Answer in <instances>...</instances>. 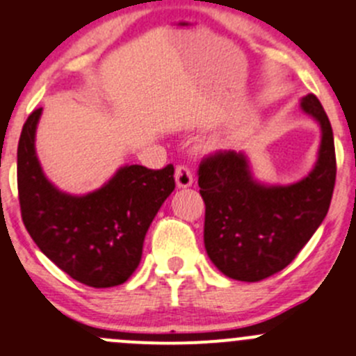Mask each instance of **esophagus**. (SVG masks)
I'll return each instance as SVG.
<instances>
[{
  "label": "esophagus",
  "instance_id": "34e87169",
  "mask_svg": "<svg viewBox=\"0 0 356 356\" xmlns=\"http://www.w3.org/2000/svg\"><path fill=\"white\" fill-rule=\"evenodd\" d=\"M191 184H193V174H191V170L188 167H184V165L175 168V186L179 189H184L189 188Z\"/></svg>",
  "mask_w": 356,
  "mask_h": 356
}]
</instances>
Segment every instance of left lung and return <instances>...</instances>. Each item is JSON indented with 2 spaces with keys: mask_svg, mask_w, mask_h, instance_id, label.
<instances>
[{
  "mask_svg": "<svg viewBox=\"0 0 356 356\" xmlns=\"http://www.w3.org/2000/svg\"><path fill=\"white\" fill-rule=\"evenodd\" d=\"M300 108L320 126L316 161L300 181H260L244 151L218 152L198 168L205 251L227 277L254 283L283 270L327 216L335 184L334 133L316 96H302Z\"/></svg>",
  "mask_w": 356,
  "mask_h": 356,
  "instance_id": "1",
  "label": "left lung"
}]
</instances>
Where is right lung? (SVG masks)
<instances>
[{
	"instance_id": "1",
	"label": "right lung",
	"mask_w": 356,
	"mask_h": 356,
	"mask_svg": "<svg viewBox=\"0 0 356 356\" xmlns=\"http://www.w3.org/2000/svg\"><path fill=\"white\" fill-rule=\"evenodd\" d=\"M42 111L36 108L24 122L17 147L26 230L40 251L79 283L92 288L122 284L140 264L145 234L174 191V167L151 170L124 165L95 191L66 193L43 174L36 154Z\"/></svg>"
}]
</instances>
